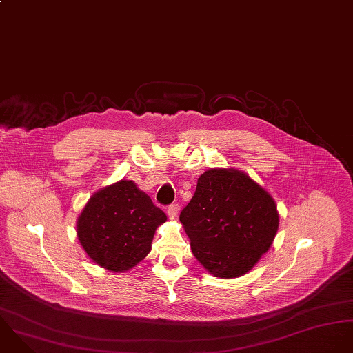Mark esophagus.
Listing matches in <instances>:
<instances>
[{"mask_svg":"<svg viewBox=\"0 0 353 353\" xmlns=\"http://www.w3.org/2000/svg\"><path fill=\"white\" fill-rule=\"evenodd\" d=\"M179 210H180V206H179L177 203L170 205V206L168 208V215H169V218H170V219H174V218L177 216V214H179Z\"/></svg>","mask_w":353,"mask_h":353,"instance_id":"obj_1","label":"esophagus"}]
</instances>
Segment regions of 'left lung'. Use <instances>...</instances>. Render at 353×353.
Returning a JSON list of instances; mask_svg holds the SVG:
<instances>
[{
  "mask_svg": "<svg viewBox=\"0 0 353 353\" xmlns=\"http://www.w3.org/2000/svg\"><path fill=\"white\" fill-rule=\"evenodd\" d=\"M180 221L194 256L221 279L248 273L270 248L279 229L273 198L234 169L205 172Z\"/></svg>",
  "mask_w": 353,
  "mask_h": 353,
  "instance_id": "left-lung-1",
  "label": "left lung"
}]
</instances>
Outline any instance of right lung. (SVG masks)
I'll return each mask as SVG.
<instances>
[{"mask_svg": "<svg viewBox=\"0 0 353 353\" xmlns=\"http://www.w3.org/2000/svg\"><path fill=\"white\" fill-rule=\"evenodd\" d=\"M166 221L134 181L121 180L94 194L77 219L87 255L110 272H125L150 252L155 229Z\"/></svg>", "mask_w": 353, "mask_h": 353, "instance_id": "right-lung-1", "label": "right lung"}]
</instances>
